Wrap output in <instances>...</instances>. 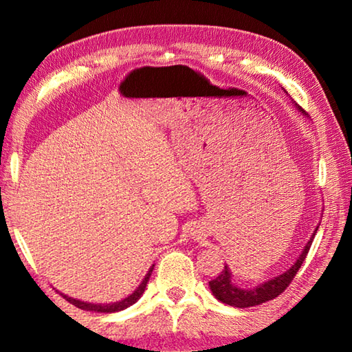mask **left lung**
I'll use <instances>...</instances> for the list:
<instances>
[{
    "mask_svg": "<svg viewBox=\"0 0 352 352\" xmlns=\"http://www.w3.org/2000/svg\"><path fill=\"white\" fill-rule=\"evenodd\" d=\"M296 109L300 110L302 115H306V113L302 111L301 107L296 105ZM317 230H318V226L315 228L311 239L307 241L306 247L302 248L301 254L298 256L295 264L292 265L289 270L281 273V275L270 278L269 281L261 283L253 289H241L239 285H236L233 283V273H231V270L228 269V265H225V269L220 272V275L217 278H214L212 281H210V289L212 292V295L216 296L219 301L225 302V305L233 306V307H241V309L262 305V302L270 301V300H273V298H276L278 295H281L283 292L287 289V285L290 284L292 279H294V276L296 275V272L300 270L302 261L306 259L309 248H311V245H312V241L315 237V233H317Z\"/></svg>",
    "mask_w": 352,
    "mask_h": 352,
    "instance_id": "1",
    "label": "left lung"
}]
</instances>
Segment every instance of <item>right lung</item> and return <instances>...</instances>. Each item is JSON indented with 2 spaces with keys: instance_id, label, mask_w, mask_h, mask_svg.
I'll return each instance as SVG.
<instances>
[{
  "instance_id": "add662e5",
  "label": "right lung",
  "mask_w": 352,
  "mask_h": 352,
  "mask_svg": "<svg viewBox=\"0 0 352 352\" xmlns=\"http://www.w3.org/2000/svg\"><path fill=\"white\" fill-rule=\"evenodd\" d=\"M152 265L151 269H148L147 275L144 276V279H142L141 284L138 285L133 290V294H130L127 298H124V300L121 301H116V302H105V305H102V302H87V301H80V300H76V298H71L68 295H63V298H67V301H69L71 305H74L76 307L79 309H83V311H90V312H99V314H113V312H119V311H124V309L130 307L132 305H135L136 301L140 300L141 295L144 294L146 290V285H147V281L148 278H151L152 275V270H153Z\"/></svg>"
}]
</instances>
